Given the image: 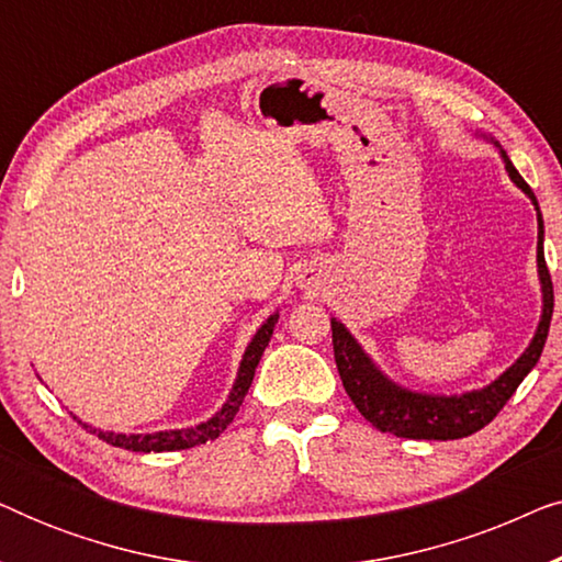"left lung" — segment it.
I'll list each match as a JSON object with an SVG mask.
<instances>
[{
  "label": "left lung",
  "instance_id": "obj_1",
  "mask_svg": "<svg viewBox=\"0 0 562 562\" xmlns=\"http://www.w3.org/2000/svg\"><path fill=\"white\" fill-rule=\"evenodd\" d=\"M491 143L498 148L506 173L525 194L532 199L537 210V276H540L542 286V314L540 325L535 329L532 342L527 345V350L498 375L496 381H491L488 386L465 391V394H425V391H412L398 386L389 379L386 373H381V368L368 358V352L360 348V342L348 333V327L342 322H333V348H335V363L340 371L342 386L352 398V404L358 406V412L371 422L381 432H391L396 437H406V440H458V437H468L479 432L504 409V404L509 402L514 391L525 375L537 366V360L542 356L544 340L550 333V319H552V306H555V296H552V281L548 263H544V225L540 204L532 189L527 187V181L521 179L517 168L506 156V150L498 145L494 137Z\"/></svg>",
  "mask_w": 562,
  "mask_h": 562
}]
</instances>
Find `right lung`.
<instances>
[{
	"mask_svg": "<svg viewBox=\"0 0 562 562\" xmlns=\"http://www.w3.org/2000/svg\"><path fill=\"white\" fill-rule=\"evenodd\" d=\"M279 322V312H273L263 325L258 327V333L252 335V340L245 348V356L240 360V368H237V379L233 383V391H229L227 402L222 404V409L210 417L202 425L187 427V429H164V432H153V435H122V432H104V429H97L87 425V422L79 419V425L89 432H94L99 440L114 445V448H125L133 452H171V450H187V448H196V445H204L214 440L225 432L229 422L235 419L237 409H240L245 394H248L252 375H256V368L260 363V356L271 342L273 327Z\"/></svg>",
	"mask_w": 562,
	"mask_h": 562,
	"instance_id": "obj_1",
	"label": "right lung"
}]
</instances>
